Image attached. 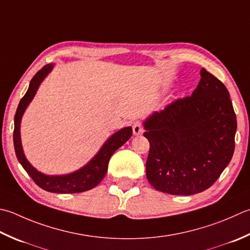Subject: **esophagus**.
Here are the masks:
<instances>
[{
  "label": "esophagus",
  "instance_id": "esophagus-1",
  "mask_svg": "<svg viewBox=\"0 0 250 250\" xmlns=\"http://www.w3.org/2000/svg\"><path fill=\"white\" fill-rule=\"evenodd\" d=\"M143 133V126L140 121H136L133 124V134L134 135H140Z\"/></svg>",
  "mask_w": 250,
  "mask_h": 250
}]
</instances>
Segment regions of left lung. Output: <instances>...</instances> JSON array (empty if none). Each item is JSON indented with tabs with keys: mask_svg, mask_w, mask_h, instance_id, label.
I'll use <instances>...</instances> for the list:
<instances>
[{
	"mask_svg": "<svg viewBox=\"0 0 250 250\" xmlns=\"http://www.w3.org/2000/svg\"><path fill=\"white\" fill-rule=\"evenodd\" d=\"M200 76L192 96L144 121L149 141L146 177L160 192L185 196L203 192L232 159L237 122L229 91L204 68Z\"/></svg>",
	"mask_w": 250,
	"mask_h": 250,
	"instance_id": "1",
	"label": "left lung"
}]
</instances>
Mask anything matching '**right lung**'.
Masks as SVG:
<instances>
[{
    "label": "right lung",
    "mask_w": 250,
    "mask_h": 250,
    "mask_svg": "<svg viewBox=\"0 0 250 250\" xmlns=\"http://www.w3.org/2000/svg\"><path fill=\"white\" fill-rule=\"evenodd\" d=\"M53 67V63H48V65L44 66L41 70H39L34 75L30 81V84H29L28 91L23 95L21 102H19L16 115H15L14 119L15 153H16L17 159L22 166V168L30 175V178L34 181V183L44 190L61 194L85 192V190L95 188L104 179L107 172V168H108V163L111 155L131 138L132 128L131 126H126V128L117 131L116 133L112 134L105 142L104 145L102 146V148L99 150V153L84 167L80 168L79 170H77L72 173L63 175H47L32 167L31 164L29 163L26 156L23 154L21 139V122L24 110H26L28 105L33 100L41 82L52 71Z\"/></svg>",
    "instance_id": "1"
}]
</instances>
